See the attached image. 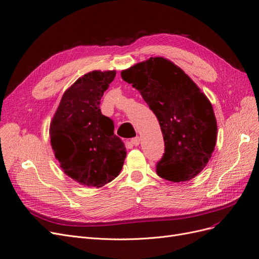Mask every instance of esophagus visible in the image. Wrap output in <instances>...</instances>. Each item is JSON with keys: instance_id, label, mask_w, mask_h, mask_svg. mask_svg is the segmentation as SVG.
Listing matches in <instances>:
<instances>
[{"instance_id": "1", "label": "esophagus", "mask_w": 259, "mask_h": 259, "mask_svg": "<svg viewBox=\"0 0 259 259\" xmlns=\"http://www.w3.org/2000/svg\"><path fill=\"white\" fill-rule=\"evenodd\" d=\"M131 143L135 145V146H138L139 144H140V138L139 137H137V138H133L132 140H131Z\"/></svg>"}]
</instances>
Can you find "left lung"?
<instances>
[{"mask_svg": "<svg viewBox=\"0 0 259 259\" xmlns=\"http://www.w3.org/2000/svg\"><path fill=\"white\" fill-rule=\"evenodd\" d=\"M120 75L159 121L165 148L157 174L174 183L197 177L210 160L218 138L210 100L180 66L162 57L149 58Z\"/></svg>", "mask_w": 259, "mask_h": 259, "instance_id": "1", "label": "left lung"}]
</instances>
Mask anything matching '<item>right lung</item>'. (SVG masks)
Listing matches in <instances>:
<instances>
[{
	"mask_svg": "<svg viewBox=\"0 0 259 259\" xmlns=\"http://www.w3.org/2000/svg\"><path fill=\"white\" fill-rule=\"evenodd\" d=\"M116 71H93L64 91L49 127L51 144L63 172L80 185L100 188L120 173L127 151L102 115L100 101Z\"/></svg>",
	"mask_w": 259,
	"mask_h": 259,
	"instance_id": "obj_1",
	"label": "right lung"
}]
</instances>
